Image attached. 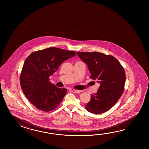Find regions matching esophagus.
<instances>
[{
    "label": "esophagus",
    "mask_w": 149,
    "mask_h": 149,
    "mask_svg": "<svg viewBox=\"0 0 149 149\" xmlns=\"http://www.w3.org/2000/svg\"><path fill=\"white\" fill-rule=\"evenodd\" d=\"M72 92H73V93H79L81 92V91H80V90L73 89V90H72Z\"/></svg>",
    "instance_id": "obj_1"
}]
</instances>
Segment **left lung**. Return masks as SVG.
<instances>
[{
    "label": "left lung",
    "mask_w": 149,
    "mask_h": 149,
    "mask_svg": "<svg viewBox=\"0 0 149 149\" xmlns=\"http://www.w3.org/2000/svg\"><path fill=\"white\" fill-rule=\"evenodd\" d=\"M77 53L87 64L91 74L90 78L100 84L97 93L91 95L85 109L93 113H103L116 104L124 92L126 80L124 68L112 55L97 52Z\"/></svg>",
    "instance_id": "left-lung-1"
}]
</instances>
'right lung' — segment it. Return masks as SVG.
<instances>
[{
  "instance_id": "obj_1",
  "label": "right lung",
  "mask_w": 149,
  "mask_h": 149,
  "mask_svg": "<svg viewBox=\"0 0 149 149\" xmlns=\"http://www.w3.org/2000/svg\"><path fill=\"white\" fill-rule=\"evenodd\" d=\"M75 56V52L50 47L33 52L26 58L20 85L25 97L38 109L49 112L60 104L67 89L57 87L49 77L62 62Z\"/></svg>"
}]
</instances>
